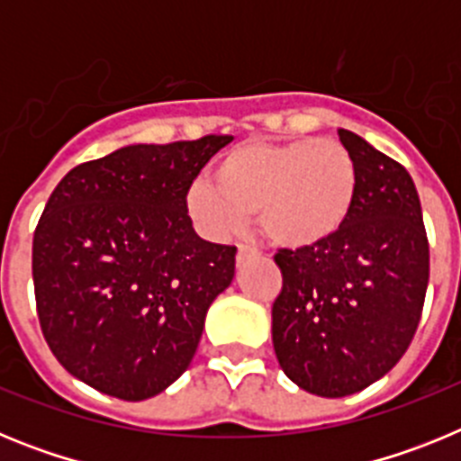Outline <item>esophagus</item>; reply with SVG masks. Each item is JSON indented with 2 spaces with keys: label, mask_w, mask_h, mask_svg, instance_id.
<instances>
[{
  "label": "esophagus",
  "mask_w": 461,
  "mask_h": 461,
  "mask_svg": "<svg viewBox=\"0 0 461 461\" xmlns=\"http://www.w3.org/2000/svg\"><path fill=\"white\" fill-rule=\"evenodd\" d=\"M260 258L258 251L249 249V247H240L238 249V266H242V263H247V260H256Z\"/></svg>",
  "instance_id": "esophagus-1"
}]
</instances>
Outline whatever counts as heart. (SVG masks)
Masks as SVG:
<instances>
[{
    "label": "heart",
    "mask_w": 461,
    "mask_h": 461,
    "mask_svg": "<svg viewBox=\"0 0 461 461\" xmlns=\"http://www.w3.org/2000/svg\"><path fill=\"white\" fill-rule=\"evenodd\" d=\"M210 182L186 191V214L207 240L240 233L256 214L275 247H323L351 221L357 168L351 152L330 138L240 142L214 161Z\"/></svg>",
    "instance_id": "obj_1"
}]
</instances>
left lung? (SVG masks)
I'll list each match as a JSON object with an SVG mask.
<instances>
[{
	"mask_svg": "<svg viewBox=\"0 0 461 461\" xmlns=\"http://www.w3.org/2000/svg\"><path fill=\"white\" fill-rule=\"evenodd\" d=\"M357 168L351 221L323 247L279 249L284 286L272 304L276 360L297 388L346 397L383 378L420 323L429 281L422 207L411 175L339 129Z\"/></svg>",
	"mask_w": 461,
	"mask_h": 461,
	"instance_id": "obj_1",
	"label": "left lung"
}]
</instances>
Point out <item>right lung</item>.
Instances as JSON below:
<instances>
[{"mask_svg":"<svg viewBox=\"0 0 461 461\" xmlns=\"http://www.w3.org/2000/svg\"><path fill=\"white\" fill-rule=\"evenodd\" d=\"M230 140L126 145L55 186L36 226L32 276L43 337L71 376L140 402L186 372L238 251L195 235L186 191Z\"/></svg>","mask_w":461,"mask_h":461,"instance_id":"1","label":"right lung"}]
</instances>
